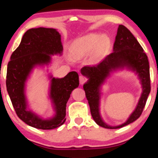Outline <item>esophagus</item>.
<instances>
[{
  "label": "esophagus",
  "instance_id": "esophagus-1",
  "mask_svg": "<svg viewBox=\"0 0 158 158\" xmlns=\"http://www.w3.org/2000/svg\"><path fill=\"white\" fill-rule=\"evenodd\" d=\"M79 81H80V83L83 85V84H84L86 81H87V79H86L84 76H83V75H81V76L79 77Z\"/></svg>",
  "mask_w": 158,
  "mask_h": 158
}]
</instances>
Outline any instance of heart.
<instances>
[{
  "label": "heart",
  "mask_w": 158,
  "mask_h": 158,
  "mask_svg": "<svg viewBox=\"0 0 158 158\" xmlns=\"http://www.w3.org/2000/svg\"><path fill=\"white\" fill-rule=\"evenodd\" d=\"M109 44V39L106 35L99 36L90 34L77 39L71 47V55L75 59L80 60L89 55L96 48L91 55V60L94 61L99 57Z\"/></svg>",
  "instance_id": "obj_1"
}]
</instances>
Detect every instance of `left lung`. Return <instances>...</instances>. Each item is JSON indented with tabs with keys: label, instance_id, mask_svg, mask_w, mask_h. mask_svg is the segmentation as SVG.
Listing matches in <instances>:
<instances>
[{
	"label": "left lung",
	"instance_id": "1",
	"mask_svg": "<svg viewBox=\"0 0 158 158\" xmlns=\"http://www.w3.org/2000/svg\"><path fill=\"white\" fill-rule=\"evenodd\" d=\"M124 66L136 71L141 81L143 93L137 107L128 120L119 126L111 127L103 122L99 113V88L110 72ZM81 73L89 78L83 85V89L89 103L92 117L99 126L106 129L122 128L135 122L141 116L151 90L150 65L148 56L144 52L141 45L124 25L118 26L113 52L106 56L98 65L83 67Z\"/></svg>",
	"mask_w": 158,
	"mask_h": 158
}]
</instances>
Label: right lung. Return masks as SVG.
Returning <instances> with one entry per match:
<instances>
[{"instance_id":"1","label":"right lung","mask_w":158,"mask_h":158,"mask_svg":"<svg viewBox=\"0 0 158 158\" xmlns=\"http://www.w3.org/2000/svg\"><path fill=\"white\" fill-rule=\"evenodd\" d=\"M61 37L57 30L40 27L25 32L22 40L10 56L6 74V88L13 106L19 118L29 126L40 129H52L61 126L66 120V104L71 93L79 85L78 74L69 73L63 78L51 81L50 98L55 116L43 120L27 110L24 94L25 82L36 64H48L51 56L62 53Z\"/></svg>"}]
</instances>
